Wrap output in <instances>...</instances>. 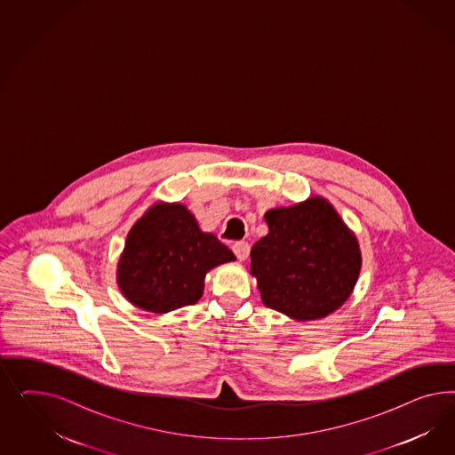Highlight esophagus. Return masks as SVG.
<instances>
[{
  "label": "esophagus",
  "instance_id": "1",
  "mask_svg": "<svg viewBox=\"0 0 455 455\" xmlns=\"http://www.w3.org/2000/svg\"><path fill=\"white\" fill-rule=\"evenodd\" d=\"M232 250H234L236 259L240 262H243L247 259L248 253H250V245H248L247 242H235L234 245H232Z\"/></svg>",
  "mask_w": 455,
  "mask_h": 455
}]
</instances>
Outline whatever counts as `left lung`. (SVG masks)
Wrapping results in <instances>:
<instances>
[{"label":"left lung","mask_w":455,"mask_h":455,"mask_svg":"<svg viewBox=\"0 0 455 455\" xmlns=\"http://www.w3.org/2000/svg\"><path fill=\"white\" fill-rule=\"evenodd\" d=\"M268 234L250 251L268 308L295 320L329 315L348 299L360 272L357 238L320 196L265 213Z\"/></svg>","instance_id":"1"}]
</instances>
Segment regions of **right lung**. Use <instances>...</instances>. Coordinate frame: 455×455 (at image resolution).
I'll list each match as a JSON object with an SVG mask.
<instances>
[{"mask_svg":"<svg viewBox=\"0 0 455 455\" xmlns=\"http://www.w3.org/2000/svg\"><path fill=\"white\" fill-rule=\"evenodd\" d=\"M234 260L232 250L204 234L187 208L158 204L128 234L118 285L133 305L165 314L198 302L208 270Z\"/></svg>","mask_w":455,"mask_h":455,"instance_id":"right-lung-1","label":"right lung"}]
</instances>
